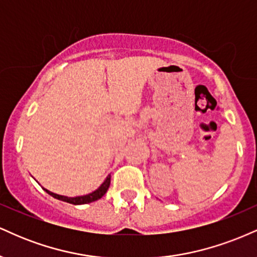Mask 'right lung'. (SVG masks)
<instances>
[{
  "label": "right lung",
  "instance_id": "add662e5",
  "mask_svg": "<svg viewBox=\"0 0 257 257\" xmlns=\"http://www.w3.org/2000/svg\"><path fill=\"white\" fill-rule=\"evenodd\" d=\"M110 182H111V175H108L107 178H106L105 181L102 182V185L100 186L96 191H94V192H91L89 194H85V196L73 197V198L72 197H65V196H60V194H55V193L51 192V191L46 190V188H44V191L59 200H63V202L70 203V204L79 205V204H87V203H91V202H94V200H98L101 198V197L104 196L106 192H107L108 187H110Z\"/></svg>",
  "mask_w": 257,
  "mask_h": 257
}]
</instances>
